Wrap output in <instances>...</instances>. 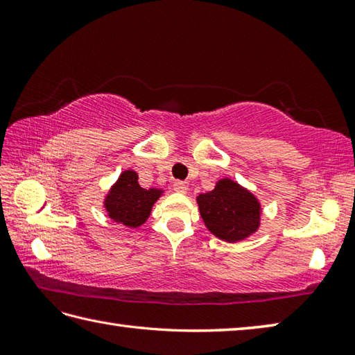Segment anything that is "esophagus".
<instances>
[{
  "label": "esophagus",
  "mask_w": 355,
  "mask_h": 355,
  "mask_svg": "<svg viewBox=\"0 0 355 355\" xmlns=\"http://www.w3.org/2000/svg\"><path fill=\"white\" fill-rule=\"evenodd\" d=\"M173 191L180 192V193H186L187 186H186L184 182H180V180H177V182H173Z\"/></svg>",
  "instance_id": "obj_1"
}]
</instances>
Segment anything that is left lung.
I'll return each instance as SVG.
<instances>
[{
  "label": "left lung",
  "instance_id": "8db88e82",
  "mask_svg": "<svg viewBox=\"0 0 355 355\" xmlns=\"http://www.w3.org/2000/svg\"><path fill=\"white\" fill-rule=\"evenodd\" d=\"M206 227L225 243H238L259 229L261 202L245 187L223 178L215 189L197 197Z\"/></svg>",
  "mask_w": 355,
  "mask_h": 355
}]
</instances>
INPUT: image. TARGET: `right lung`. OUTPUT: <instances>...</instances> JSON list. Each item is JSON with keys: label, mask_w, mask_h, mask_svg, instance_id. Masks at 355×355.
<instances>
[{"label": "right lung", "mask_w": 355, "mask_h": 355, "mask_svg": "<svg viewBox=\"0 0 355 355\" xmlns=\"http://www.w3.org/2000/svg\"><path fill=\"white\" fill-rule=\"evenodd\" d=\"M160 189H143L139 184L137 172L123 171L114 186L111 187L103 206L112 221L126 227H140L145 223L155 201L162 197Z\"/></svg>", "instance_id": "1"}]
</instances>
